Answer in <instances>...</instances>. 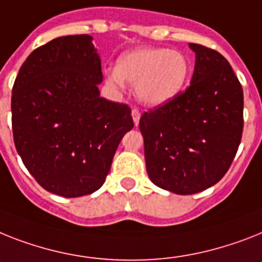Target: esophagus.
<instances>
[{
  "mask_svg": "<svg viewBox=\"0 0 262 262\" xmlns=\"http://www.w3.org/2000/svg\"><path fill=\"white\" fill-rule=\"evenodd\" d=\"M131 114H133V119H134V123H135V126H138L140 120V111L138 110V108H134Z\"/></svg>",
  "mask_w": 262,
  "mask_h": 262,
  "instance_id": "1",
  "label": "esophagus"
}]
</instances>
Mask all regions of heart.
<instances>
[{"mask_svg": "<svg viewBox=\"0 0 262 262\" xmlns=\"http://www.w3.org/2000/svg\"><path fill=\"white\" fill-rule=\"evenodd\" d=\"M189 73V61L181 52L139 48L123 55L118 69H110L107 76L116 87L123 80L136 85V95L146 104L161 105L183 90Z\"/></svg>", "mask_w": 262, "mask_h": 262, "instance_id": "heart-1", "label": "heart"}]
</instances>
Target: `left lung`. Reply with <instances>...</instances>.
Instances as JSON below:
<instances>
[{"label":"left lung","mask_w":262,"mask_h":262,"mask_svg":"<svg viewBox=\"0 0 262 262\" xmlns=\"http://www.w3.org/2000/svg\"><path fill=\"white\" fill-rule=\"evenodd\" d=\"M191 84L139 120L151 182L189 195L215 185L232 165L244 128L241 83L221 53L200 44Z\"/></svg>","instance_id":"8db88e82"}]
</instances>
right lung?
I'll return each mask as SVG.
<instances>
[{"label": "right lung", "instance_id": "add662e5", "mask_svg": "<svg viewBox=\"0 0 262 262\" xmlns=\"http://www.w3.org/2000/svg\"><path fill=\"white\" fill-rule=\"evenodd\" d=\"M101 62L88 34L64 36L34 49L12 90L17 152L41 187L66 198L104 183L131 108L100 97Z\"/></svg>", "mask_w": 262, "mask_h": 262}]
</instances>
